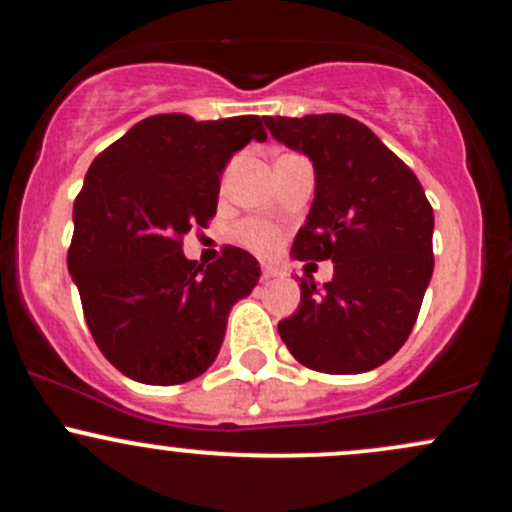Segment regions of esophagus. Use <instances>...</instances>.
Instances as JSON below:
<instances>
[{
	"mask_svg": "<svg viewBox=\"0 0 512 512\" xmlns=\"http://www.w3.org/2000/svg\"><path fill=\"white\" fill-rule=\"evenodd\" d=\"M277 277V270L274 267H262V279H272Z\"/></svg>",
	"mask_w": 512,
	"mask_h": 512,
	"instance_id": "obj_1",
	"label": "esophagus"
}]
</instances>
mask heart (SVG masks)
<instances>
[{
    "instance_id": "1",
    "label": "heart",
    "mask_w": 512,
    "mask_h": 512,
    "mask_svg": "<svg viewBox=\"0 0 512 512\" xmlns=\"http://www.w3.org/2000/svg\"><path fill=\"white\" fill-rule=\"evenodd\" d=\"M240 240L247 247H252V250L270 252L277 245V230L265 223H257V220H250V223H245L240 228Z\"/></svg>"
}]
</instances>
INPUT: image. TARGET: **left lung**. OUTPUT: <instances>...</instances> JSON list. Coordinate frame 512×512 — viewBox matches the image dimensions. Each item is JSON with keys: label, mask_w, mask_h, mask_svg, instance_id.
Masks as SVG:
<instances>
[{"label": "left lung", "mask_w": 512, "mask_h": 512, "mask_svg": "<svg viewBox=\"0 0 512 512\" xmlns=\"http://www.w3.org/2000/svg\"><path fill=\"white\" fill-rule=\"evenodd\" d=\"M277 142L314 164L316 191L292 245L294 260L333 262L319 292L277 331L301 365L368 373L402 348L434 270V211L410 166L346 115L265 117Z\"/></svg>", "instance_id": "8db88e82"}]
</instances>
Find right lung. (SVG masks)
I'll use <instances>...</instances> for the list:
<instances>
[{
	"label": "right lung",
	"mask_w": 512,
	"mask_h": 512,
	"mask_svg": "<svg viewBox=\"0 0 512 512\" xmlns=\"http://www.w3.org/2000/svg\"><path fill=\"white\" fill-rule=\"evenodd\" d=\"M252 139H267L257 115H154L85 174L68 272L102 355L137 383L179 385L206 373L230 309L260 279V262L240 247H225L206 270L181 247L188 230L215 215L220 174Z\"/></svg>",
	"instance_id": "obj_1"
}]
</instances>
